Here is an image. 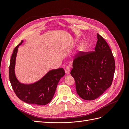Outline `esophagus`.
Returning a JSON list of instances; mask_svg holds the SVG:
<instances>
[{
  "label": "esophagus",
  "mask_w": 129,
  "mask_h": 129,
  "mask_svg": "<svg viewBox=\"0 0 129 129\" xmlns=\"http://www.w3.org/2000/svg\"><path fill=\"white\" fill-rule=\"evenodd\" d=\"M65 73L66 74H67V75L70 73V67L68 66H67L65 68Z\"/></svg>",
  "instance_id": "esophagus-1"
}]
</instances>
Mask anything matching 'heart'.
<instances>
[{
  "mask_svg": "<svg viewBox=\"0 0 129 129\" xmlns=\"http://www.w3.org/2000/svg\"><path fill=\"white\" fill-rule=\"evenodd\" d=\"M85 46H81V47L80 48L79 50H80V52H83L84 50H85Z\"/></svg>",
  "mask_w": 129,
  "mask_h": 129,
  "instance_id": "obj_1",
  "label": "heart"
}]
</instances>
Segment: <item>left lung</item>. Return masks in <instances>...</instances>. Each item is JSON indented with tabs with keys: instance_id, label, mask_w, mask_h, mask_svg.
Instances as JSON below:
<instances>
[{
	"instance_id": "8db88e82",
	"label": "left lung",
	"mask_w": 129,
	"mask_h": 129,
	"mask_svg": "<svg viewBox=\"0 0 129 129\" xmlns=\"http://www.w3.org/2000/svg\"><path fill=\"white\" fill-rule=\"evenodd\" d=\"M94 51L82 53L73 61L71 75L75 81L76 92L83 100L98 98L111 86L115 62L109 45L97 34Z\"/></svg>"
}]
</instances>
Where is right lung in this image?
I'll return each instance as SVG.
<instances>
[{
	"label": "right lung",
	"mask_w": 129,
	"mask_h": 129,
	"mask_svg": "<svg viewBox=\"0 0 129 129\" xmlns=\"http://www.w3.org/2000/svg\"><path fill=\"white\" fill-rule=\"evenodd\" d=\"M22 40L13 50L9 67V79L12 87L18 98L28 103L44 105L52 101L57 84L64 76V69L61 68L49 71L40 80L31 84L21 83L15 75V66L17 52Z\"/></svg>",
	"instance_id": "add662e5"
}]
</instances>
